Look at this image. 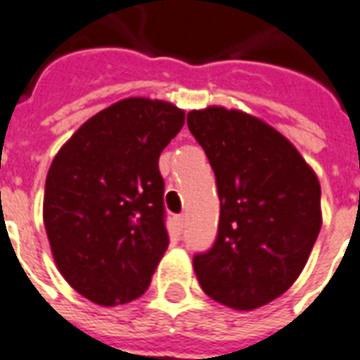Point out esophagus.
I'll use <instances>...</instances> for the list:
<instances>
[{"instance_id":"34e87169","label":"esophagus","mask_w":360,"mask_h":360,"mask_svg":"<svg viewBox=\"0 0 360 360\" xmlns=\"http://www.w3.org/2000/svg\"><path fill=\"white\" fill-rule=\"evenodd\" d=\"M183 229H185V215H177L175 217V230L183 232Z\"/></svg>"}]
</instances>
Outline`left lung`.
I'll return each mask as SVG.
<instances>
[{
	"label": "left lung",
	"mask_w": 360,
	"mask_h": 360,
	"mask_svg": "<svg viewBox=\"0 0 360 360\" xmlns=\"http://www.w3.org/2000/svg\"><path fill=\"white\" fill-rule=\"evenodd\" d=\"M221 200L215 243L194 255L207 296L232 309L260 308L300 276L321 230V185L289 139L243 111L186 115Z\"/></svg>",
	"instance_id": "left-lung-1"
}]
</instances>
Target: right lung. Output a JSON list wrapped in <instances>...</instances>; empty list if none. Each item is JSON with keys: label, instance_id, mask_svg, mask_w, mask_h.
Returning a JSON list of instances; mask_svg holds the SVG:
<instances>
[{"label": "right lung", "instance_id": "add662e5", "mask_svg": "<svg viewBox=\"0 0 360 360\" xmlns=\"http://www.w3.org/2000/svg\"><path fill=\"white\" fill-rule=\"evenodd\" d=\"M183 124L174 103L126 98L54 156L43 221L60 274L84 298L115 306L149 287L169 243L158 158Z\"/></svg>", "mask_w": 360, "mask_h": 360}]
</instances>
